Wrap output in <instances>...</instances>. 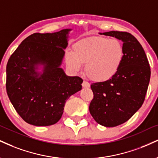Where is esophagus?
Wrapping results in <instances>:
<instances>
[{
    "label": "esophagus",
    "mask_w": 158,
    "mask_h": 158,
    "mask_svg": "<svg viewBox=\"0 0 158 158\" xmlns=\"http://www.w3.org/2000/svg\"><path fill=\"white\" fill-rule=\"evenodd\" d=\"M90 83L87 82V81H85V80L83 81V82H82V87H90Z\"/></svg>",
    "instance_id": "1"
}]
</instances>
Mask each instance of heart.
Listing matches in <instances>:
<instances>
[{"label": "heart", "instance_id": "heart-1", "mask_svg": "<svg viewBox=\"0 0 158 158\" xmlns=\"http://www.w3.org/2000/svg\"><path fill=\"white\" fill-rule=\"evenodd\" d=\"M74 53L68 52L66 62L74 71H80L85 64V72L96 81H106L117 73L124 58V48L117 39L94 37L79 41Z\"/></svg>", "mask_w": 158, "mask_h": 158}]
</instances>
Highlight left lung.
Returning <instances> with one entry per match:
<instances>
[{
    "label": "left lung",
    "mask_w": 158,
    "mask_h": 158,
    "mask_svg": "<svg viewBox=\"0 0 158 158\" xmlns=\"http://www.w3.org/2000/svg\"><path fill=\"white\" fill-rule=\"evenodd\" d=\"M122 41L124 58L111 79L90 85L94 98L89 110L102 126L113 127L128 121L143 104L150 80V67L143 47L128 32L99 33Z\"/></svg>",
    "instance_id": "1"
}]
</instances>
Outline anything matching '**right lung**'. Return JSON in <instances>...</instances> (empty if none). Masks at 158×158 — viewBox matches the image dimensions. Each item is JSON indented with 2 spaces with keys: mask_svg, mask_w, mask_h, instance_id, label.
Listing matches in <instances>:
<instances>
[{
  "mask_svg": "<svg viewBox=\"0 0 158 158\" xmlns=\"http://www.w3.org/2000/svg\"><path fill=\"white\" fill-rule=\"evenodd\" d=\"M70 28L28 36L6 65V92L20 116L35 126L60 120L69 97L81 90L82 79L68 77L60 68Z\"/></svg>",
  "mask_w": 158,
  "mask_h": 158,
  "instance_id": "right-lung-1",
  "label": "right lung"
}]
</instances>
